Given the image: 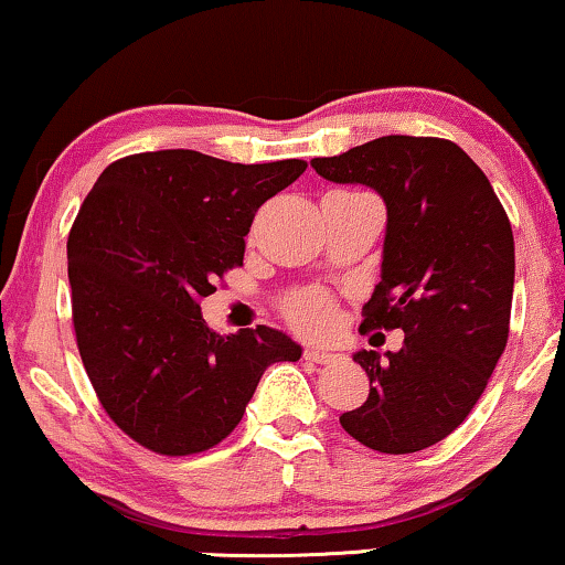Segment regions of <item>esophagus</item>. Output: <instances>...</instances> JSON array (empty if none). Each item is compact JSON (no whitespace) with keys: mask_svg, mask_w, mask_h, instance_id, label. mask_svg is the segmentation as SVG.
<instances>
[{"mask_svg":"<svg viewBox=\"0 0 565 565\" xmlns=\"http://www.w3.org/2000/svg\"><path fill=\"white\" fill-rule=\"evenodd\" d=\"M303 358L311 360V362H319V365H331V362L342 360V354L331 352V350H321V347H306Z\"/></svg>","mask_w":565,"mask_h":565,"instance_id":"34e87169","label":"esophagus"}]
</instances>
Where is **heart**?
I'll use <instances>...</instances> for the list:
<instances>
[{"label":"heart","mask_w":565,"mask_h":565,"mask_svg":"<svg viewBox=\"0 0 565 565\" xmlns=\"http://www.w3.org/2000/svg\"><path fill=\"white\" fill-rule=\"evenodd\" d=\"M285 316L292 327L306 334H323L334 323V303L327 292L303 290L285 300Z\"/></svg>","instance_id":"1"}]
</instances>
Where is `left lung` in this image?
Returning <instances> with one entry per match:
<instances>
[{
	"label": "left lung",
	"mask_w": 565,
	"mask_h": 565,
	"mask_svg": "<svg viewBox=\"0 0 565 565\" xmlns=\"http://www.w3.org/2000/svg\"><path fill=\"white\" fill-rule=\"evenodd\" d=\"M337 184L383 198V265L362 329H401L398 352L360 350L367 401L339 416L370 450L406 455L445 439L481 398L507 347L514 236L486 177L458 143L383 136L311 159Z\"/></svg>",
	"instance_id": "obj_1"
}]
</instances>
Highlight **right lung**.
<instances>
[{"label": "right lung", "instance_id": "right-lung-1", "mask_svg": "<svg viewBox=\"0 0 565 565\" xmlns=\"http://www.w3.org/2000/svg\"><path fill=\"white\" fill-rule=\"evenodd\" d=\"M303 172L300 159L234 164L167 149L97 177L66 244L74 331L99 404L138 445L159 455L218 445L265 370L300 360L277 329L215 334L200 300L244 262L257 207Z\"/></svg>", "mask_w": 565, "mask_h": 565}]
</instances>
